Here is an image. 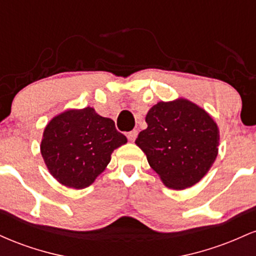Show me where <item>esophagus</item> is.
<instances>
[{
  "label": "esophagus",
  "instance_id": "34e87169",
  "mask_svg": "<svg viewBox=\"0 0 256 256\" xmlns=\"http://www.w3.org/2000/svg\"><path fill=\"white\" fill-rule=\"evenodd\" d=\"M137 134H138V131H137V130H132V131L128 132V140H131V142H134V140H136Z\"/></svg>",
  "mask_w": 256,
  "mask_h": 256
}]
</instances>
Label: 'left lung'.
Instances as JSON below:
<instances>
[{"mask_svg":"<svg viewBox=\"0 0 256 256\" xmlns=\"http://www.w3.org/2000/svg\"><path fill=\"white\" fill-rule=\"evenodd\" d=\"M136 144L166 186L186 189L210 171L218 155L219 130L212 116L184 98L158 102L146 116Z\"/></svg>","mask_w":256,"mask_h":256,"instance_id":"8db88e82","label":"left lung"}]
</instances>
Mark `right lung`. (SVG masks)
<instances>
[{
  "label": "right lung",
  "instance_id": "right-lung-1",
  "mask_svg": "<svg viewBox=\"0 0 256 256\" xmlns=\"http://www.w3.org/2000/svg\"><path fill=\"white\" fill-rule=\"evenodd\" d=\"M128 138L110 118L95 110H70L54 116L43 132L40 152L49 172L64 186L84 189L110 161L114 149Z\"/></svg>",
  "mask_w": 256,
  "mask_h": 256
}]
</instances>
